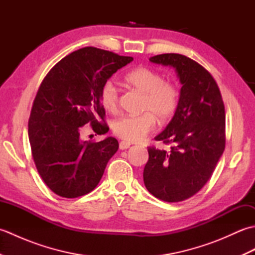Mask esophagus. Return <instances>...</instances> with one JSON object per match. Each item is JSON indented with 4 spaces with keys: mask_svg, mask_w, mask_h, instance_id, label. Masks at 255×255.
Here are the masks:
<instances>
[{
    "mask_svg": "<svg viewBox=\"0 0 255 255\" xmlns=\"http://www.w3.org/2000/svg\"><path fill=\"white\" fill-rule=\"evenodd\" d=\"M130 147V142H127V141H121L119 142V149L121 150H126Z\"/></svg>",
    "mask_w": 255,
    "mask_h": 255,
    "instance_id": "obj_1",
    "label": "esophagus"
}]
</instances>
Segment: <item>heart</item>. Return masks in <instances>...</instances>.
Masks as SVG:
<instances>
[{"label": "heart", "mask_w": 255, "mask_h": 255, "mask_svg": "<svg viewBox=\"0 0 255 255\" xmlns=\"http://www.w3.org/2000/svg\"><path fill=\"white\" fill-rule=\"evenodd\" d=\"M125 83L133 91L143 94L139 116H125L113 124V131L118 138L128 142H139L156 127V118L165 123L174 116L180 102V92L172 81L154 70L139 67L125 75ZM101 103L107 112L116 114L119 111V92L113 82L108 81L101 89Z\"/></svg>", "instance_id": "heart-1"}]
</instances>
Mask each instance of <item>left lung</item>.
Instances as JSON below:
<instances>
[{"label": "left lung", "instance_id": "left-lung-1", "mask_svg": "<svg viewBox=\"0 0 255 255\" xmlns=\"http://www.w3.org/2000/svg\"><path fill=\"white\" fill-rule=\"evenodd\" d=\"M150 61L174 68L182 88L174 116L154 138L171 151L148 148L143 182L154 197L177 203L202 189L224 153L225 105L215 79L191 58L163 53Z\"/></svg>", "mask_w": 255, "mask_h": 255}]
</instances>
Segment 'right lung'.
Returning a JSON list of instances; mask_svg holds the SVG:
<instances>
[{
    "mask_svg": "<svg viewBox=\"0 0 255 255\" xmlns=\"http://www.w3.org/2000/svg\"><path fill=\"white\" fill-rule=\"evenodd\" d=\"M132 60L95 47L81 48L61 59L41 82L31 107L28 137L38 173L59 196L75 198L93 191L118 150L115 138L88 142L80 132L86 124L97 134L108 131L101 89Z\"/></svg>",
    "mask_w": 255,
    "mask_h": 255,
    "instance_id": "obj_1",
    "label": "right lung"
}]
</instances>
